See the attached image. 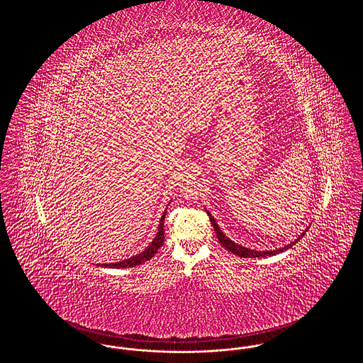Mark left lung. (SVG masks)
I'll list each match as a JSON object with an SVG mask.
<instances>
[{
  "label": "left lung",
  "mask_w": 363,
  "mask_h": 363,
  "mask_svg": "<svg viewBox=\"0 0 363 363\" xmlns=\"http://www.w3.org/2000/svg\"><path fill=\"white\" fill-rule=\"evenodd\" d=\"M206 211H207V209H206ZM207 213L208 216H209V220H211V225H213V230H215V233H216V237H218V240H219V243H220L225 249H227L228 252H231L233 255H237V256H240V257H250V259H253V257H269V256H275V255H279V253H283V252L289 250L293 245H295L296 242L299 241V240L306 234V231H308V228H309V227H306V228L301 233V235H298V238L294 240L293 242H290L289 245H284V246L277 247V249H274V250H256V249H250V247L238 245L237 242L231 241V240L225 235V233L220 230V227L218 225L216 220L213 219V216L209 213V211H207Z\"/></svg>",
  "instance_id": "left-lung-1"
}]
</instances>
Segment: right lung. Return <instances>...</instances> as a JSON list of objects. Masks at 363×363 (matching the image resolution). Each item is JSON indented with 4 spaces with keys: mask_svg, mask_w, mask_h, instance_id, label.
<instances>
[{
    "mask_svg": "<svg viewBox=\"0 0 363 363\" xmlns=\"http://www.w3.org/2000/svg\"><path fill=\"white\" fill-rule=\"evenodd\" d=\"M166 212L167 209H164L162 218H160V222H159V228H157V233H156L155 238L152 240V242L148 245V247L144 249V252L138 253L136 256L130 257V259H122L118 262H108V264H104L102 267L104 268H128V267H135V265H140L145 261H148L150 259H152L156 255V252L160 249V246L163 245L164 242V230H163V225H164V218H166Z\"/></svg>",
    "mask_w": 363,
    "mask_h": 363,
    "instance_id": "right-lung-1",
    "label": "right lung"
}]
</instances>
